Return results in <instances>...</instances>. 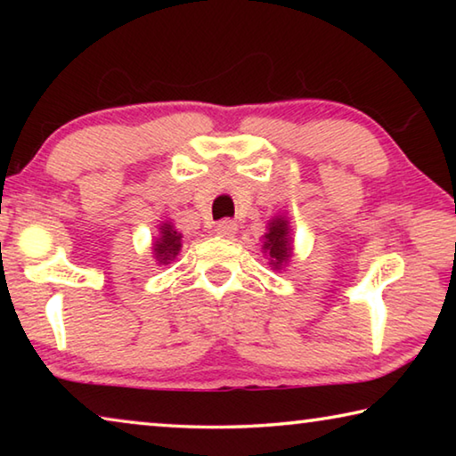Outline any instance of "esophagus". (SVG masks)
Listing matches in <instances>:
<instances>
[{"label": "esophagus", "mask_w": 456, "mask_h": 456, "mask_svg": "<svg viewBox=\"0 0 456 456\" xmlns=\"http://www.w3.org/2000/svg\"><path fill=\"white\" fill-rule=\"evenodd\" d=\"M215 231H217V235L231 239V237H235V233H237V223H235V221H231V219L219 221L217 225H215Z\"/></svg>", "instance_id": "obj_1"}]
</instances>
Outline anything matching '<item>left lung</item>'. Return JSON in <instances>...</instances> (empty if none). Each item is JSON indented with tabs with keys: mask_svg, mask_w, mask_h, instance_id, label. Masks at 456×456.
I'll use <instances>...</instances> for the list:
<instances>
[{
	"mask_svg": "<svg viewBox=\"0 0 456 456\" xmlns=\"http://www.w3.org/2000/svg\"><path fill=\"white\" fill-rule=\"evenodd\" d=\"M261 249H264L267 264L273 272H281V269L288 267L293 257V231L285 215H275V217L269 219Z\"/></svg>",
	"mask_w": 456,
	"mask_h": 456,
	"instance_id": "1",
	"label": "left lung"
}]
</instances>
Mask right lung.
<instances>
[{"instance_id": "right-lung-1", "label": "right lung", "mask_w": 456, "mask_h": 456, "mask_svg": "<svg viewBox=\"0 0 456 456\" xmlns=\"http://www.w3.org/2000/svg\"><path fill=\"white\" fill-rule=\"evenodd\" d=\"M183 247V233L175 229L171 221H163L159 225V235L152 239V259L159 265L173 264Z\"/></svg>"}]
</instances>
